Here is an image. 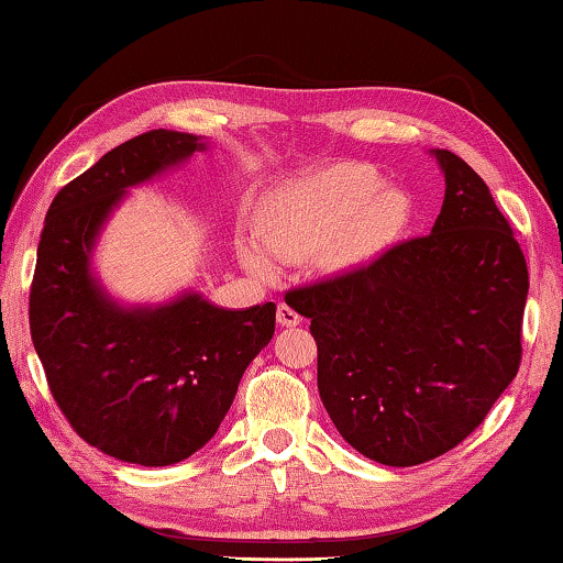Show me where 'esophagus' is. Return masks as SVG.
Instances as JSON below:
<instances>
[{"label": "esophagus", "mask_w": 563, "mask_h": 563, "mask_svg": "<svg viewBox=\"0 0 563 563\" xmlns=\"http://www.w3.org/2000/svg\"><path fill=\"white\" fill-rule=\"evenodd\" d=\"M278 323L285 328H296L302 323V318L288 306V302H278Z\"/></svg>", "instance_id": "obj_1"}]
</instances>
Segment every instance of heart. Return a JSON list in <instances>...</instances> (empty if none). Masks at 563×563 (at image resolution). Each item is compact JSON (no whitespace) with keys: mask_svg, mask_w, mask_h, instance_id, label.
Instances as JSON below:
<instances>
[{"mask_svg":"<svg viewBox=\"0 0 563 563\" xmlns=\"http://www.w3.org/2000/svg\"><path fill=\"white\" fill-rule=\"evenodd\" d=\"M380 185L371 165L345 163L283 187L263 205L257 238L264 247L245 243V263L271 273L273 257L298 263L316 255L333 271L376 261L413 218L408 195Z\"/></svg>","mask_w":563,"mask_h":563,"instance_id":"heart-1","label":"heart"}]
</instances>
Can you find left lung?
<instances>
[{
  "mask_svg": "<svg viewBox=\"0 0 563 563\" xmlns=\"http://www.w3.org/2000/svg\"><path fill=\"white\" fill-rule=\"evenodd\" d=\"M433 155L445 198L431 235L285 292L310 318L330 421L383 466L456 449L521 365V245L474 169L449 150Z\"/></svg>",
  "mask_w": 563,
  "mask_h": 563,
  "instance_id": "8db88e82",
  "label": "left lung"
}]
</instances>
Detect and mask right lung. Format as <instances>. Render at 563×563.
I'll list each match as a JSON object with an SVG mask.
<instances>
[{
    "instance_id": "add662e5",
    "label": "right lung",
    "mask_w": 563,
    "mask_h": 563,
    "mask_svg": "<svg viewBox=\"0 0 563 563\" xmlns=\"http://www.w3.org/2000/svg\"><path fill=\"white\" fill-rule=\"evenodd\" d=\"M202 147L173 130L122 142L62 187L37 247L30 330L52 396L79 439L137 466H169L202 449L275 333V302L225 310L187 292L128 310L89 271V250L124 190Z\"/></svg>"
}]
</instances>
